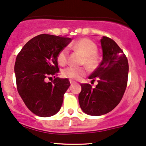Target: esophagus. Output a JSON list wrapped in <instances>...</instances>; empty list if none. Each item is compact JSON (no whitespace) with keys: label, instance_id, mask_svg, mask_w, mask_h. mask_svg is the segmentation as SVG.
Returning <instances> with one entry per match:
<instances>
[{"label":"esophagus","instance_id":"1","mask_svg":"<svg viewBox=\"0 0 146 146\" xmlns=\"http://www.w3.org/2000/svg\"><path fill=\"white\" fill-rule=\"evenodd\" d=\"M69 82H70V84L75 83V81H73V80H69Z\"/></svg>","mask_w":146,"mask_h":146}]
</instances>
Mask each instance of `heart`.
I'll return each mask as SVG.
<instances>
[{
	"instance_id": "heart-1",
	"label": "heart",
	"mask_w": 146,
	"mask_h": 146,
	"mask_svg": "<svg viewBox=\"0 0 146 146\" xmlns=\"http://www.w3.org/2000/svg\"><path fill=\"white\" fill-rule=\"evenodd\" d=\"M70 47L82 54L80 64L85 65L90 70H94L99 66L100 59L98 55V47L94 42L88 38H81L73 42ZM68 50L67 47L62 48L56 56V61L61 66H64L68 62ZM87 73L85 66H68L62 71L64 78L72 80H79Z\"/></svg>"
}]
</instances>
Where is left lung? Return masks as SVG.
Returning <instances> with one entry per match:
<instances>
[{
  "label": "left lung",
  "instance_id": "1",
  "mask_svg": "<svg viewBox=\"0 0 146 146\" xmlns=\"http://www.w3.org/2000/svg\"><path fill=\"white\" fill-rule=\"evenodd\" d=\"M103 60L89 76L98 84H81L78 99L84 113L99 116L114 109L122 100L127 85L129 64L127 58L113 40L104 36L101 40Z\"/></svg>",
  "mask_w": 146,
  "mask_h": 146
}]
</instances>
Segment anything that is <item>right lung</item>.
Instances as JSON below:
<instances>
[{"label": "right lung", "instance_id": "1", "mask_svg": "<svg viewBox=\"0 0 146 146\" xmlns=\"http://www.w3.org/2000/svg\"><path fill=\"white\" fill-rule=\"evenodd\" d=\"M72 40L49 34L38 35L25 44L16 58L17 89L25 105L40 117H50L60 110L70 86L67 78H55L59 71L56 56ZM54 77L52 82L46 80Z\"/></svg>", "mask_w": 146, "mask_h": 146}]
</instances>
